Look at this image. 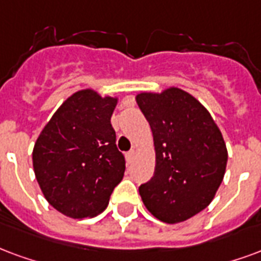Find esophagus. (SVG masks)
<instances>
[{
	"mask_svg": "<svg viewBox=\"0 0 261 261\" xmlns=\"http://www.w3.org/2000/svg\"><path fill=\"white\" fill-rule=\"evenodd\" d=\"M133 156H134V149L128 150V152L125 153V159H127V160H128V162H130V160L133 159Z\"/></svg>",
	"mask_w": 261,
	"mask_h": 261,
	"instance_id": "1",
	"label": "esophagus"
}]
</instances>
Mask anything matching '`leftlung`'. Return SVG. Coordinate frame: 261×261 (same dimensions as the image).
<instances>
[{"label": "left lung", "mask_w": 261, "mask_h": 261, "mask_svg": "<svg viewBox=\"0 0 261 261\" xmlns=\"http://www.w3.org/2000/svg\"><path fill=\"white\" fill-rule=\"evenodd\" d=\"M137 103L149 121L156 150L153 177L140 187L145 207L175 224L207 207L227 166V148L212 116L179 88L144 92Z\"/></svg>", "instance_id": "1"}]
</instances>
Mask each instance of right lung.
Instances as JSON below:
<instances>
[{
    "label": "right lung",
    "instance_id": "right-lung-1",
    "mask_svg": "<svg viewBox=\"0 0 261 261\" xmlns=\"http://www.w3.org/2000/svg\"><path fill=\"white\" fill-rule=\"evenodd\" d=\"M117 99L92 90L62 103L36 141L33 167L45 199L71 219L105 210L124 175L125 159L111 124Z\"/></svg>",
    "mask_w": 261,
    "mask_h": 261
}]
</instances>
